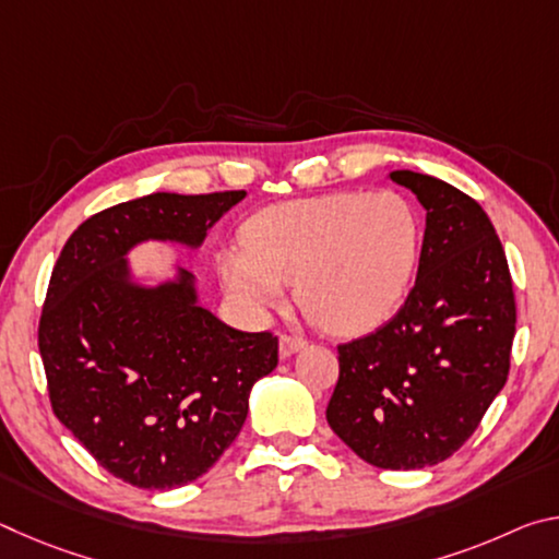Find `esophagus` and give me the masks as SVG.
Wrapping results in <instances>:
<instances>
[{
  "mask_svg": "<svg viewBox=\"0 0 559 559\" xmlns=\"http://www.w3.org/2000/svg\"><path fill=\"white\" fill-rule=\"evenodd\" d=\"M306 347V340H300V337H290V335H283L281 337V345H278V349H281V359H288V357H293L298 353V349H302Z\"/></svg>",
  "mask_w": 559,
  "mask_h": 559,
  "instance_id": "esophagus-1",
  "label": "esophagus"
}]
</instances>
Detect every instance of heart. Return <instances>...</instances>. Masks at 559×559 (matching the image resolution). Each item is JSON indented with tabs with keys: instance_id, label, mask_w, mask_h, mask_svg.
Returning a JSON list of instances; mask_svg holds the SVG:
<instances>
[{
	"instance_id": "heart-1",
	"label": "heart",
	"mask_w": 559,
	"mask_h": 559,
	"mask_svg": "<svg viewBox=\"0 0 559 559\" xmlns=\"http://www.w3.org/2000/svg\"><path fill=\"white\" fill-rule=\"evenodd\" d=\"M421 257L416 206L392 189L335 192L269 206L246 224V246L219 253L229 296L251 316L286 302L333 333H362L404 300Z\"/></svg>"
}]
</instances>
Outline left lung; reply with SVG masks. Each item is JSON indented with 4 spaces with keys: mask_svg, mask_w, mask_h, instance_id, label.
Masks as SVG:
<instances>
[{
    "mask_svg": "<svg viewBox=\"0 0 559 559\" xmlns=\"http://www.w3.org/2000/svg\"><path fill=\"white\" fill-rule=\"evenodd\" d=\"M427 210L409 296L377 333L337 347L328 424L377 468L437 466L503 390L515 337L506 251L476 200L439 177L386 175Z\"/></svg>",
    "mask_w": 559,
    "mask_h": 559,
    "instance_id": "1",
    "label": "left lung"
}]
</instances>
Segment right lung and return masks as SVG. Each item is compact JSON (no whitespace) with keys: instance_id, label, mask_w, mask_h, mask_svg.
<instances>
[{"instance_id":"1","label":"right lung","mask_w":559,"mask_h":559,"mask_svg":"<svg viewBox=\"0 0 559 559\" xmlns=\"http://www.w3.org/2000/svg\"><path fill=\"white\" fill-rule=\"evenodd\" d=\"M246 192H153L93 214L56 261L39 323L53 414L130 486L192 484L231 447L251 386L278 365L271 333H241L202 306L194 273L145 281L130 253L197 251Z\"/></svg>"}]
</instances>
